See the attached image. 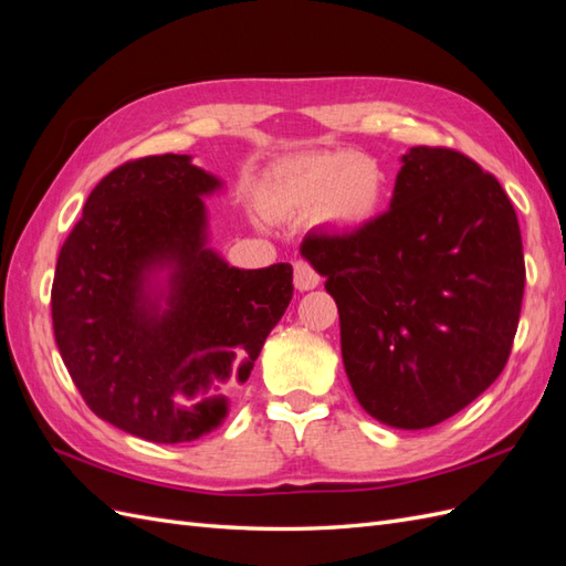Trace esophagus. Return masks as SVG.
<instances>
[{"label":"esophagus","mask_w":566,"mask_h":566,"mask_svg":"<svg viewBox=\"0 0 566 566\" xmlns=\"http://www.w3.org/2000/svg\"><path fill=\"white\" fill-rule=\"evenodd\" d=\"M321 276L318 271L306 262V260H297L295 262V287L297 290H314L318 285Z\"/></svg>","instance_id":"34e87169"}]
</instances>
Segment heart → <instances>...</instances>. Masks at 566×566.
Wrapping results in <instances>:
<instances>
[{
	"instance_id": "heart-1",
	"label": "heart",
	"mask_w": 566,
	"mask_h": 566,
	"mask_svg": "<svg viewBox=\"0 0 566 566\" xmlns=\"http://www.w3.org/2000/svg\"><path fill=\"white\" fill-rule=\"evenodd\" d=\"M287 210L312 212L323 205L328 219L361 224L380 202L378 167L352 153H312L283 167L279 181Z\"/></svg>"
}]
</instances>
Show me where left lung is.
I'll return each mask as SVG.
<instances>
[{
	"mask_svg": "<svg viewBox=\"0 0 566 566\" xmlns=\"http://www.w3.org/2000/svg\"><path fill=\"white\" fill-rule=\"evenodd\" d=\"M401 163L387 212L347 233L312 231L300 250L337 302L358 403L424 430L503 373L526 269L499 179L443 146H416Z\"/></svg>",
	"mask_w": 566,
	"mask_h": 566,
	"instance_id": "left-lung-1",
	"label": "left lung"
}]
</instances>
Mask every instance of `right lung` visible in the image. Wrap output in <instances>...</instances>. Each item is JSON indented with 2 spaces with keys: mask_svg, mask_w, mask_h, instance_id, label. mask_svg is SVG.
I'll list each match as a JSON object with an SVG mask.
<instances>
[{
  "mask_svg": "<svg viewBox=\"0 0 566 566\" xmlns=\"http://www.w3.org/2000/svg\"><path fill=\"white\" fill-rule=\"evenodd\" d=\"M219 179L188 156H148L96 184L59 252L51 318L84 403L156 443L193 441L227 420L264 339L293 300V266L235 269L205 248V193ZM174 269L166 310L145 293Z\"/></svg>",
  "mask_w": 566,
  "mask_h": 566,
  "instance_id": "obj_1",
  "label": "right lung"
}]
</instances>
